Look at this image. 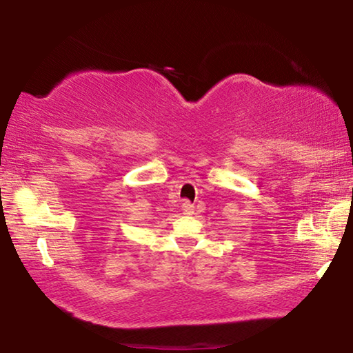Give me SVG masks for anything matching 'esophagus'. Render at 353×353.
I'll use <instances>...</instances> for the list:
<instances>
[{"mask_svg": "<svg viewBox=\"0 0 353 353\" xmlns=\"http://www.w3.org/2000/svg\"><path fill=\"white\" fill-rule=\"evenodd\" d=\"M182 212H183V214H193L194 213V205L191 204V202L185 201L182 204Z\"/></svg>", "mask_w": 353, "mask_h": 353, "instance_id": "1", "label": "esophagus"}]
</instances>
